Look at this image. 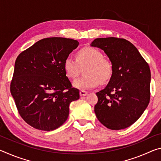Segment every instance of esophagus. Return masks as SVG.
Masks as SVG:
<instances>
[{"instance_id": "obj_1", "label": "esophagus", "mask_w": 161, "mask_h": 161, "mask_svg": "<svg viewBox=\"0 0 161 161\" xmlns=\"http://www.w3.org/2000/svg\"><path fill=\"white\" fill-rule=\"evenodd\" d=\"M80 94L81 97H84V96H86V95H87L88 92H87L86 91H84V90H81L80 92Z\"/></svg>"}]
</instances>
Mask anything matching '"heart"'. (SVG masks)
Wrapping results in <instances>:
<instances>
[{
	"label": "heart",
	"mask_w": 161,
	"mask_h": 161,
	"mask_svg": "<svg viewBox=\"0 0 161 161\" xmlns=\"http://www.w3.org/2000/svg\"><path fill=\"white\" fill-rule=\"evenodd\" d=\"M88 66L84 75L86 77L78 79L73 86L79 89H89L98 86L99 81L105 83L112 74V66L104 59L102 52L93 47H84L77 53V59L68 56L64 59V70L67 77L74 80L80 73L81 67Z\"/></svg>",
	"instance_id": "b5f03b06"
}]
</instances>
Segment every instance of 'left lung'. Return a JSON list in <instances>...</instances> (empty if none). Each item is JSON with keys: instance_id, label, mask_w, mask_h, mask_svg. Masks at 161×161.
I'll return each mask as SVG.
<instances>
[{"instance_id": "left-lung-1", "label": "left lung", "mask_w": 161, "mask_h": 161, "mask_svg": "<svg viewBox=\"0 0 161 161\" xmlns=\"http://www.w3.org/2000/svg\"><path fill=\"white\" fill-rule=\"evenodd\" d=\"M90 45L104 52L112 66L107 86L97 93L94 112L108 129H126L140 118L149 103L150 67L137 48L125 39L97 38Z\"/></svg>"}]
</instances>
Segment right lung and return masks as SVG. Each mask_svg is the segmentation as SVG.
<instances>
[{"instance_id":"add662e5","label":"right lung","mask_w":161,"mask_h":161,"mask_svg":"<svg viewBox=\"0 0 161 161\" xmlns=\"http://www.w3.org/2000/svg\"><path fill=\"white\" fill-rule=\"evenodd\" d=\"M78 45L69 38H44L16 59L10 92L20 116L35 129H58L68 118L70 103L80 99L63 67Z\"/></svg>"}]
</instances>
